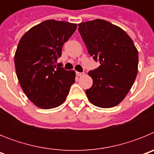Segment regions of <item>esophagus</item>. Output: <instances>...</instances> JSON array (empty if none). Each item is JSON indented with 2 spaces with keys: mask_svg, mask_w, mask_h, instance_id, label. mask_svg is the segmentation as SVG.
Here are the masks:
<instances>
[{
  "mask_svg": "<svg viewBox=\"0 0 154 154\" xmlns=\"http://www.w3.org/2000/svg\"><path fill=\"white\" fill-rule=\"evenodd\" d=\"M76 75L78 76H82L84 75V72H76Z\"/></svg>",
  "mask_w": 154,
  "mask_h": 154,
  "instance_id": "obj_1",
  "label": "esophagus"
}]
</instances>
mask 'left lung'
<instances>
[{
	"label": "left lung",
	"instance_id": "1",
	"mask_svg": "<svg viewBox=\"0 0 154 154\" xmlns=\"http://www.w3.org/2000/svg\"><path fill=\"white\" fill-rule=\"evenodd\" d=\"M79 31L88 52L100 65L89 72L93 80L85 93L89 101L101 108L122 102L135 81L138 51L122 28L101 19L79 24Z\"/></svg>",
	"mask_w": 154,
	"mask_h": 154
}]
</instances>
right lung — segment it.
<instances>
[{"label": "right lung", "instance_id": "add662e5", "mask_svg": "<svg viewBox=\"0 0 154 154\" xmlns=\"http://www.w3.org/2000/svg\"><path fill=\"white\" fill-rule=\"evenodd\" d=\"M77 24L47 20L23 35L14 55L16 74L27 97L39 108H55L64 103L75 82L74 71L57 60L62 46Z\"/></svg>", "mask_w": 154, "mask_h": 154}]
</instances>
